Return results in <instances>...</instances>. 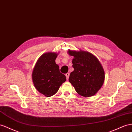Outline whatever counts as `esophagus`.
<instances>
[{
  "label": "esophagus",
  "instance_id": "34e87169",
  "mask_svg": "<svg viewBox=\"0 0 132 132\" xmlns=\"http://www.w3.org/2000/svg\"><path fill=\"white\" fill-rule=\"evenodd\" d=\"M66 79H67V80H68V79H69V76H70V73H66Z\"/></svg>",
  "mask_w": 132,
  "mask_h": 132
}]
</instances>
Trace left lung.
I'll return each instance as SVG.
<instances>
[{"label": "left lung", "mask_w": 132, "mask_h": 132, "mask_svg": "<svg viewBox=\"0 0 132 132\" xmlns=\"http://www.w3.org/2000/svg\"><path fill=\"white\" fill-rule=\"evenodd\" d=\"M68 53L73 56L72 67L69 81L76 92L84 97L95 95L103 86L104 71L96 57L89 52L69 50Z\"/></svg>", "instance_id": "8db88e82"}]
</instances>
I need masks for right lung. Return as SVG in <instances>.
<instances>
[{
  "label": "right lung",
  "mask_w": 132,
  "mask_h": 132,
  "mask_svg": "<svg viewBox=\"0 0 132 132\" xmlns=\"http://www.w3.org/2000/svg\"><path fill=\"white\" fill-rule=\"evenodd\" d=\"M57 53L47 52L40 56L32 72V80L36 89L47 97L58 92L60 86L66 81L65 75L60 72L55 62Z\"/></svg>",
  "instance_id": "add662e5"
}]
</instances>
